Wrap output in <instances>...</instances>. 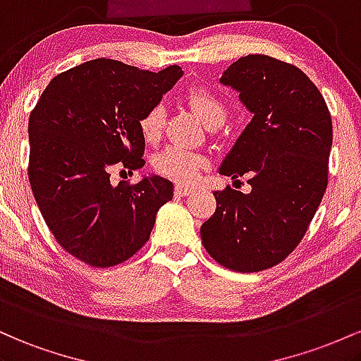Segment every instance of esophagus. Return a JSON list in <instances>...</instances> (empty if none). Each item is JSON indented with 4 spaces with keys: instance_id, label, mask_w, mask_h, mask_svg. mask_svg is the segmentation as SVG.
<instances>
[{
    "instance_id": "1",
    "label": "esophagus",
    "mask_w": 361,
    "mask_h": 361,
    "mask_svg": "<svg viewBox=\"0 0 361 361\" xmlns=\"http://www.w3.org/2000/svg\"><path fill=\"white\" fill-rule=\"evenodd\" d=\"M173 192H176V196H189V194L192 192V188H189V185H176V189H173Z\"/></svg>"
}]
</instances>
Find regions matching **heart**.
<instances>
[{
    "label": "heart",
    "instance_id": "b5f03b06",
    "mask_svg": "<svg viewBox=\"0 0 361 361\" xmlns=\"http://www.w3.org/2000/svg\"><path fill=\"white\" fill-rule=\"evenodd\" d=\"M185 99L192 111L204 121L208 126H220L226 117V105L216 93L204 87H191L185 92ZM165 123H167V111L165 105L159 102L148 109L140 117V133L145 143L157 145L164 136ZM208 165L204 155L191 152L182 147H167L153 160V169L159 176L165 179L177 182V184H189L200 176L202 169Z\"/></svg>",
    "mask_w": 361,
    "mask_h": 361
}]
</instances>
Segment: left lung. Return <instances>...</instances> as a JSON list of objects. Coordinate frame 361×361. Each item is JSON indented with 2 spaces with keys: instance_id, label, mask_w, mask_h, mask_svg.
<instances>
[{
  "instance_id": "1",
  "label": "left lung",
  "mask_w": 361,
  "mask_h": 361,
  "mask_svg": "<svg viewBox=\"0 0 361 361\" xmlns=\"http://www.w3.org/2000/svg\"><path fill=\"white\" fill-rule=\"evenodd\" d=\"M240 92L254 117L220 167L249 176L252 191H214L216 209L201 225L204 249L218 264L257 273L285 261L300 244L329 176L333 121L319 88L293 64L249 54L220 80Z\"/></svg>"
}]
</instances>
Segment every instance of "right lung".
Instances as JSON below:
<instances>
[{"instance_id":"right-lung-1","label":"right lung","mask_w":361,"mask_h":361,"mask_svg":"<svg viewBox=\"0 0 361 361\" xmlns=\"http://www.w3.org/2000/svg\"><path fill=\"white\" fill-rule=\"evenodd\" d=\"M182 76L114 59H93L59 73L28 119V180L58 244L93 268L128 261L148 242L173 184L152 176L111 182L145 165L140 117Z\"/></svg>"}]
</instances>
